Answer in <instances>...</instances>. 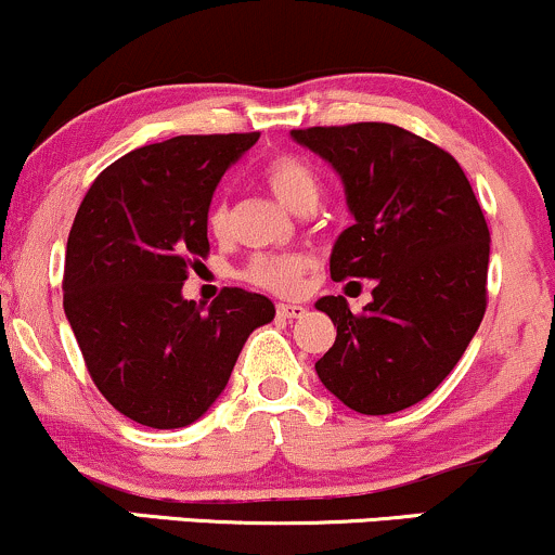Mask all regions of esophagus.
Masks as SVG:
<instances>
[{
  "label": "esophagus",
  "mask_w": 555,
  "mask_h": 555,
  "mask_svg": "<svg viewBox=\"0 0 555 555\" xmlns=\"http://www.w3.org/2000/svg\"><path fill=\"white\" fill-rule=\"evenodd\" d=\"M276 313L282 318H302L305 313H308V308H305V305H297V302H279Z\"/></svg>",
  "instance_id": "34e87169"
}]
</instances>
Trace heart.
<instances>
[{"instance_id":"b5f03b06","label":"heart","mask_w":555,"mask_h":555,"mask_svg":"<svg viewBox=\"0 0 555 555\" xmlns=\"http://www.w3.org/2000/svg\"><path fill=\"white\" fill-rule=\"evenodd\" d=\"M260 180L279 201L292 211L305 214L313 211L318 197H321V180L302 158L292 154H279L269 158L260 169ZM208 229L214 237H227L229 211L227 203H214L208 211ZM310 260L302 253H258L242 271V279L258 289L273 292V295H297L302 289L305 273Z\"/></svg>"}]
</instances>
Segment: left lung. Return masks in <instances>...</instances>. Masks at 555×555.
<instances>
[{
	"mask_svg": "<svg viewBox=\"0 0 555 555\" xmlns=\"http://www.w3.org/2000/svg\"><path fill=\"white\" fill-rule=\"evenodd\" d=\"M339 171L354 224L331 253V279H375L373 302H315L336 326L315 362L323 386L362 415L423 401L454 371L488 305L490 232L456 158L388 122L292 130Z\"/></svg>",
	"mask_w": 555,
	"mask_h": 555,
	"instance_id": "obj_1",
	"label": "left lung"
}]
</instances>
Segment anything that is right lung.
I'll return each mask as SVG.
<instances>
[{"mask_svg": "<svg viewBox=\"0 0 555 555\" xmlns=\"http://www.w3.org/2000/svg\"><path fill=\"white\" fill-rule=\"evenodd\" d=\"M260 132L177 135L117 158L82 197L65 256V315L95 388L117 412L184 428L224 391L242 344L273 302L224 286L203 310L182 297L208 256L216 184Z\"/></svg>", "mask_w": 555, "mask_h": 555, "instance_id": "add662e5", "label": "right lung"}]
</instances>
